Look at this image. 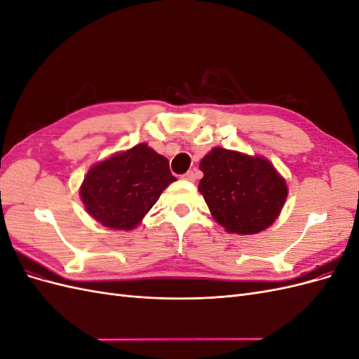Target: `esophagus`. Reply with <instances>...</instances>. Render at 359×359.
I'll use <instances>...</instances> for the list:
<instances>
[{
  "mask_svg": "<svg viewBox=\"0 0 359 359\" xmlns=\"http://www.w3.org/2000/svg\"><path fill=\"white\" fill-rule=\"evenodd\" d=\"M182 178L187 180V181H194V180H196V173H194V170H189V172L184 173Z\"/></svg>",
  "mask_w": 359,
  "mask_h": 359,
  "instance_id": "1",
  "label": "esophagus"
}]
</instances>
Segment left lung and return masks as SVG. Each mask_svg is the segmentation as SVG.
I'll return each instance as SVG.
<instances>
[{"label": "left lung", "instance_id": "1", "mask_svg": "<svg viewBox=\"0 0 359 359\" xmlns=\"http://www.w3.org/2000/svg\"><path fill=\"white\" fill-rule=\"evenodd\" d=\"M199 191L227 232L252 235L278 217L287 196L285 180L262 157L214 148L201 161Z\"/></svg>", "mask_w": 359, "mask_h": 359}]
</instances>
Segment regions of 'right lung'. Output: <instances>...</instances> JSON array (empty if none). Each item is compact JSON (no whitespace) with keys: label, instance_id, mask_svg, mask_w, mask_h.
<instances>
[{"label":"right lung","instance_id":"add662e5","mask_svg":"<svg viewBox=\"0 0 359 359\" xmlns=\"http://www.w3.org/2000/svg\"><path fill=\"white\" fill-rule=\"evenodd\" d=\"M175 180L166 157L147 144H139L93 166L83 180L81 198L97 222L130 231L142 222L161 191Z\"/></svg>","mask_w":359,"mask_h":359}]
</instances>
